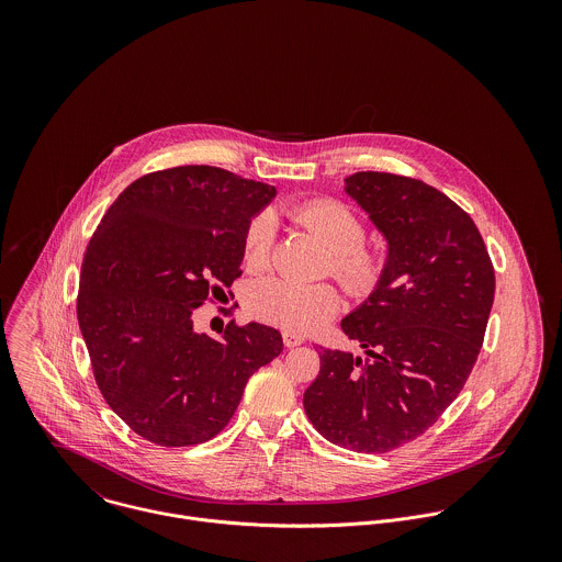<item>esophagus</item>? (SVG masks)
Wrapping results in <instances>:
<instances>
[{
  "label": "esophagus",
  "instance_id": "1",
  "mask_svg": "<svg viewBox=\"0 0 562 562\" xmlns=\"http://www.w3.org/2000/svg\"><path fill=\"white\" fill-rule=\"evenodd\" d=\"M305 339L301 337V335H296V333H290V330H285L283 333V344L288 346V348H296V346H301Z\"/></svg>",
  "mask_w": 562,
  "mask_h": 562
}]
</instances>
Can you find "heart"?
<instances>
[{
  "mask_svg": "<svg viewBox=\"0 0 562 562\" xmlns=\"http://www.w3.org/2000/svg\"><path fill=\"white\" fill-rule=\"evenodd\" d=\"M292 216L310 234L333 250L330 272L357 299L372 296L390 268L387 248L363 244L366 225L344 203L333 199L307 201L292 210ZM277 225L272 214L255 216L244 236V261L252 270L270 263ZM341 305V296L330 283H299L290 279H263L252 285L246 307L257 321L274 324L290 333H312L330 321Z\"/></svg>",
  "mask_w": 562,
  "mask_h": 562,
  "instance_id": "1",
  "label": "heart"
}]
</instances>
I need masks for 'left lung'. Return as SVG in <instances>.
I'll return each instance as SVG.
<instances>
[{"instance_id":"left-lung-1","label":"left lung","mask_w":562,"mask_h":562,"mask_svg":"<svg viewBox=\"0 0 562 562\" xmlns=\"http://www.w3.org/2000/svg\"><path fill=\"white\" fill-rule=\"evenodd\" d=\"M344 192L387 241L381 288L344 321L363 355L322 348L303 404L324 439L390 452L428 430L481 352L495 274L474 221L437 188L363 170Z\"/></svg>"}]
</instances>
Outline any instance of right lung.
<instances>
[{
	"mask_svg": "<svg viewBox=\"0 0 562 562\" xmlns=\"http://www.w3.org/2000/svg\"><path fill=\"white\" fill-rule=\"evenodd\" d=\"M277 188L216 166H177L130 183L81 261L78 322L110 408L151 443L216 437L248 379L283 350L272 326L234 322L218 339L192 314L240 274L250 221Z\"/></svg>",
	"mask_w": 562,
	"mask_h": 562,
	"instance_id": "right-lung-1",
	"label": "right lung"
}]
</instances>
